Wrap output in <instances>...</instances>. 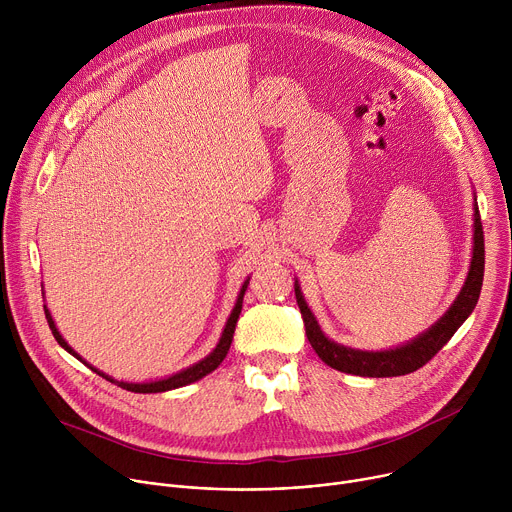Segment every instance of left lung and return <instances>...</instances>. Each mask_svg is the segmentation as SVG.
<instances>
[{
    "mask_svg": "<svg viewBox=\"0 0 512 512\" xmlns=\"http://www.w3.org/2000/svg\"><path fill=\"white\" fill-rule=\"evenodd\" d=\"M482 279H484V231H482V221H480L478 202H476L474 204V255H472V265H470L466 283L460 291V296L456 298L454 306L442 316V320H437L425 334H421L413 342L393 350H383V352H364V350H352V348L340 346L322 334L314 314L310 312L308 304L302 298L298 281H296V300L304 318L306 336L312 348L316 350V354L328 364V367L342 373L360 375V377H401L421 369L423 364H427L448 344V340L456 334V330L464 324V320L476 308L480 289H482Z\"/></svg>",
    "mask_w": 512,
    "mask_h": 512,
    "instance_id": "1",
    "label": "left lung"
}]
</instances>
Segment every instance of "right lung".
<instances>
[{"label": "right lung", "mask_w": 512, "mask_h": 512, "mask_svg": "<svg viewBox=\"0 0 512 512\" xmlns=\"http://www.w3.org/2000/svg\"><path fill=\"white\" fill-rule=\"evenodd\" d=\"M247 283H249V281H245V285L241 287V294H239V298H237V304H235V308H233V312H231V316H229V320H227L225 332H223V336H221V342L216 344V348H214L206 358H202L200 362L192 364L190 369L180 371L178 375H172V377H168V379L154 381V383H119V381H113L111 377H107V375L99 373L97 369H93L89 362H85V360H83L75 350H72V348L64 342V338H62V336H60V332L56 330V326H54V322H52V316H50V312L46 310V306H44V312H46V320H48V326H50V330H52V334H54L56 342H58L64 350H68L72 356H77L79 360H83L93 373L101 375L103 379H107V381H111V383L119 385L121 389L131 391V393H164V391L178 389V387L190 385V383H194V381H198V379L206 377L208 373H212V371L218 367V364H221V362L225 360V356H227V352H229V348H231V342H233V334H235V326H237L239 314H241V310H243V296H245V291H247Z\"/></svg>", "instance_id": "1"}]
</instances>
